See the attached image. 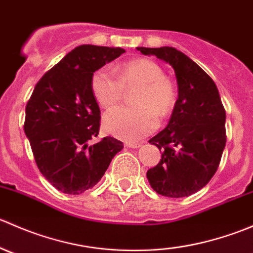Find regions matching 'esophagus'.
I'll return each instance as SVG.
<instances>
[{
  "label": "esophagus",
  "mask_w": 253,
  "mask_h": 253,
  "mask_svg": "<svg viewBox=\"0 0 253 253\" xmlns=\"http://www.w3.org/2000/svg\"><path fill=\"white\" fill-rule=\"evenodd\" d=\"M127 148H139L142 145V143H134V142H127L126 144Z\"/></svg>",
  "instance_id": "1"
}]
</instances>
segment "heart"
Returning <instances> with one entry per match:
<instances>
[{
	"label": "heart",
	"instance_id": "1",
	"mask_svg": "<svg viewBox=\"0 0 253 253\" xmlns=\"http://www.w3.org/2000/svg\"><path fill=\"white\" fill-rule=\"evenodd\" d=\"M115 73L103 68L91 77L94 96L103 108L119 104L125 88L139 85L134 96V108L120 106L104 115L103 126L108 133L124 141H138L154 131L159 117L167 116L176 101L172 82L164 77L162 67L148 58H136L117 66Z\"/></svg>",
	"mask_w": 253,
	"mask_h": 253
}]
</instances>
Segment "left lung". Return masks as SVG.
Here are the masks:
<instances>
[{
	"mask_svg": "<svg viewBox=\"0 0 253 253\" xmlns=\"http://www.w3.org/2000/svg\"><path fill=\"white\" fill-rule=\"evenodd\" d=\"M169 63L177 82V100L169 124L149 143L162 149L147 178L157 193L187 197L209 182L225 148L226 115L213 79L175 47H137Z\"/></svg>",
	"mask_w": 253,
	"mask_h": 253,
	"instance_id": "8db88e82",
	"label": "left lung"
}]
</instances>
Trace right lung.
I'll return each instance as SVG.
<instances>
[{
  "mask_svg": "<svg viewBox=\"0 0 253 253\" xmlns=\"http://www.w3.org/2000/svg\"><path fill=\"white\" fill-rule=\"evenodd\" d=\"M126 52L81 45L47 71L25 108L24 132L42 176L58 191L79 195L100 181L124 144L98 143L100 109L91 91L94 72Z\"/></svg>",
  "mask_w": 253,
  "mask_h": 253,
  "instance_id": "1",
  "label": "right lung"
}]
</instances>
